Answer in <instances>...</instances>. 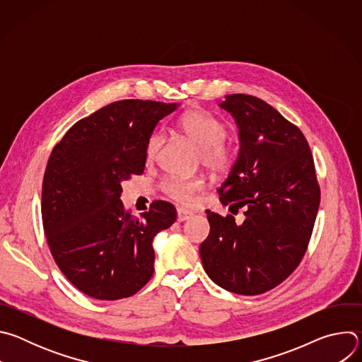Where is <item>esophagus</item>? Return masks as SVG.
I'll use <instances>...</instances> for the list:
<instances>
[{"mask_svg":"<svg viewBox=\"0 0 362 362\" xmlns=\"http://www.w3.org/2000/svg\"><path fill=\"white\" fill-rule=\"evenodd\" d=\"M192 216H193V214H192L190 211L183 209V208H179V209H177V221H179V222H185V221L190 219Z\"/></svg>","mask_w":362,"mask_h":362,"instance_id":"1","label":"esophagus"}]
</instances>
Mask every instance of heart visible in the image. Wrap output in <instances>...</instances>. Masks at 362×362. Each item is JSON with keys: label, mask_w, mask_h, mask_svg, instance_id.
<instances>
[{"label": "heart", "mask_w": 362, "mask_h": 362, "mask_svg": "<svg viewBox=\"0 0 362 362\" xmlns=\"http://www.w3.org/2000/svg\"><path fill=\"white\" fill-rule=\"evenodd\" d=\"M180 132L200 150L202 163L215 173H222L230 168L235 159L233 148L223 140L228 134L226 124L215 115L196 109L185 113L179 120ZM165 139L160 132H154L146 147L147 159H154L163 144ZM200 179L170 177L165 182V192L182 203H190L194 194L202 189Z\"/></svg>", "instance_id": "1"}]
</instances>
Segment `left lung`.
Returning a JSON list of instances; mask_svg holds the SVG:
<instances>
[{"label": "left lung", "mask_w": 362, "mask_h": 362, "mask_svg": "<svg viewBox=\"0 0 362 362\" xmlns=\"http://www.w3.org/2000/svg\"><path fill=\"white\" fill-rule=\"evenodd\" d=\"M219 107L239 130V153L219 200L243 208L245 219L206 211L211 232L200 259L221 288L259 295L296 269L311 239L321 199L314 159L302 132L267 101L229 94Z\"/></svg>", "instance_id": "obj_1"}]
</instances>
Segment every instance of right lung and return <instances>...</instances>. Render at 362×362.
Listing matches in <instances>:
<instances>
[{"label": "right lung", "instance_id": "1", "mask_svg": "<svg viewBox=\"0 0 362 362\" xmlns=\"http://www.w3.org/2000/svg\"><path fill=\"white\" fill-rule=\"evenodd\" d=\"M177 103L120 100L78 120L49 154L42 180L44 233L64 276L101 300L140 291L154 271L153 239L176 221L168 202L127 214L122 183L141 175L158 123Z\"/></svg>", "mask_w": 362, "mask_h": 362}]
</instances>
